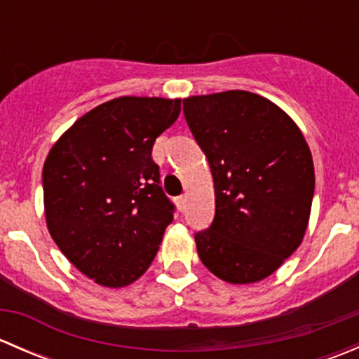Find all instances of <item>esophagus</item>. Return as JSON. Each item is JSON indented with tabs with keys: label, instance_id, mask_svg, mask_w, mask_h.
Returning a JSON list of instances; mask_svg holds the SVG:
<instances>
[{
	"label": "esophagus",
	"instance_id": "obj_1",
	"mask_svg": "<svg viewBox=\"0 0 359 359\" xmlns=\"http://www.w3.org/2000/svg\"><path fill=\"white\" fill-rule=\"evenodd\" d=\"M177 206H179V210H184V208H186V196H184V194H182V196H179V198H177Z\"/></svg>",
	"mask_w": 359,
	"mask_h": 359
}]
</instances>
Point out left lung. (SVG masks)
I'll use <instances>...</instances> for the list:
<instances>
[{
	"label": "left lung",
	"instance_id": "obj_1",
	"mask_svg": "<svg viewBox=\"0 0 359 359\" xmlns=\"http://www.w3.org/2000/svg\"><path fill=\"white\" fill-rule=\"evenodd\" d=\"M210 163L215 217L194 236L210 273L233 285L271 276L306 234L314 194L309 146L281 107L245 90L184 99Z\"/></svg>",
	"mask_w": 359,
	"mask_h": 359
}]
</instances>
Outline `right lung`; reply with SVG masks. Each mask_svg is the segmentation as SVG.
Returning <instances> with one entry per match:
<instances>
[{
  "mask_svg": "<svg viewBox=\"0 0 359 359\" xmlns=\"http://www.w3.org/2000/svg\"><path fill=\"white\" fill-rule=\"evenodd\" d=\"M179 114L180 99H112L81 116L45 159L50 234L69 262L102 287L139 280L173 220L175 206L151 154Z\"/></svg>",
  "mask_w": 359,
  "mask_h": 359,
  "instance_id": "right-lung-1",
  "label": "right lung"
}]
</instances>
